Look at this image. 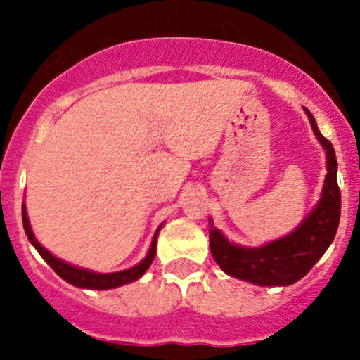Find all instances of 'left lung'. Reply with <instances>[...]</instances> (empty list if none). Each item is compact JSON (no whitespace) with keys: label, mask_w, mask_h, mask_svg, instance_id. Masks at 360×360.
I'll return each mask as SVG.
<instances>
[{"label":"left lung","mask_w":360,"mask_h":360,"mask_svg":"<svg viewBox=\"0 0 360 360\" xmlns=\"http://www.w3.org/2000/svg\"><path fill=\"white\" fill-rule=\"evenodd\" d=\"M311 130L326 151V179L322 193L314 209L291 233L259 248H244L228 240L212 219H209L210 252L221 270L230 277L254 285L277 288L291 285L303 278L328 250L340 224L341 195L338 188V162L333 144L319 130L311 112L304 108Z\"/></svg>","instance_id":"left-lung-1"}]
</instances>
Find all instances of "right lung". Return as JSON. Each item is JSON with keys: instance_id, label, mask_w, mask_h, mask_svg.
<instances>
[{"instance_id": "right-lung-1", "label": "right lung", "mask_w": 360, "mask_h": 360, "mask_svg": "<svg viewBox=\"0 0 360 360\" xmlns=\"http://www.w3.org/2000/svg\"><path fill=\"white\" fill-rule=\"evenodd\" d=\"M22 223H24V230H25V235H27L29 242L34 245V249L38 250L39 256L49 263V266L52 268L60 278H64V281L69 282L71 285H75V288L99 289V291H104V289H115V288H120V285L130 284V282L137 281V278H141L144 274H146V270L151 266V263H153L155 259V252H157V238H158L160 230H162L163 226V224H160L157 228L146 257H144L143 261H139L136 266L127 268V270H122V271H112V274H97V271L86 270V268H79V266H75V264H69L66 261L53 256L50 250L43 248V245L36 240L34 233H32L31 230V223H29L25 203H22Z\"/></svg>"}]
</instances>
